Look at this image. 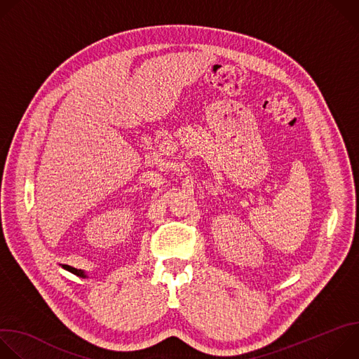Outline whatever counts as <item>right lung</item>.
<instances>
[{"instance_id":"1","label":"right lung","mask_w":359,"mask_h":359,"mask_svg":"<svg viewBox=\"0 0 359 359\" xmlns=\"http://www.w3.org/2000/svg\"><path fill=\"white\" fill-rule=\"evenodd\" d=\"M62 269L67 270V271H69V273H72V274H75V276H78V277H81V278H86V277H88L83 270H78V269H74V267L67 266V264H62Z\"/></svg>"}]
</instances>
